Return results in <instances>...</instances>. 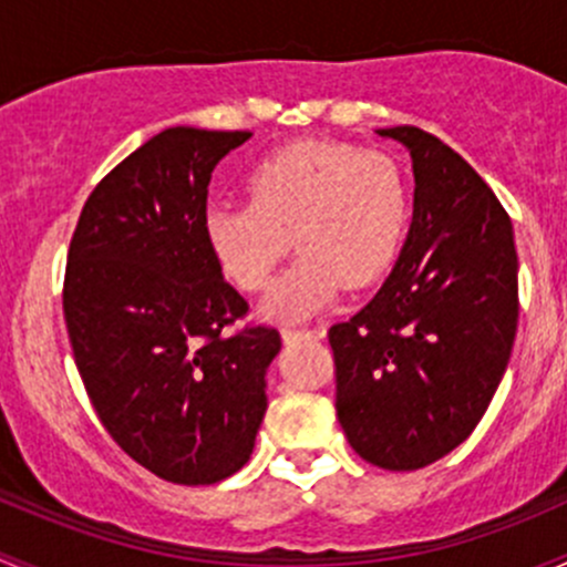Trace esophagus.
I'll return each mask as SVG.
<instances>
[{
  "label": "esophagus",
  "instance_id": "1",
  "mask_svg": "<svg viewBox=\"0 0 567 567\" xmlns=\"http://www.w3.org/2000/svg\"><path fill=\"white\" fill-rule=\"evenodd\" d=\"M281 336H284V343H297V341H317L322 332L319 330H295V327H286Z\"/></svg>",
  "mask_w": 567,
  "mask_h": 567
}]
</instances>
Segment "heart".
Instances as JSON below:
<instances>
[{"instance_id":"b5f03b06","label":"heart","mask_w":567,"mask_h":567,"mask_svg":"<svg viewBox=\"0 0 567 567\" xmlns=\"http://www.w3.org/2000/svg\"><path fill=\"white\" fill-rule=\"evenodd\" d=\"M248 202L215 204L204 235L215 261L243 291L267 289L289 250H300L261 313L306 322L343 286H369L390 270L410 224V194L393 157L308 138L250 168Z\"/></svg>"}]
</instances>
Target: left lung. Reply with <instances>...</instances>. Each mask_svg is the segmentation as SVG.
Returning <instances> with one entry per match:
<instances>
[{
  "mask_svg": "<svg viewBox=\"0 0 567 567\" xmlns=\"http://www.w3.org/2000/svg\"><path fill=\"white\" fill-rule=\"evenodd\" d=\"M412 157V224L393 272L330 327L349 445L390 472L429 466L475 431L518 322L513 224L475 168L412 125L382 127Z\"/></svg>",
  "mask_w": 567,
  "mask_h": 567,
  "instance_id": "1",
  "label": "left lung"
}]
</instances>
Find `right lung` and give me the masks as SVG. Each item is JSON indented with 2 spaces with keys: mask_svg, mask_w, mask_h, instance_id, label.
Returning <instances> with one entry per match:
<instances>
[{
  "mask_svg": "<svg viewBox=\"0 0 567 567\" xmlns=\"http://www.w3.org/2000/svg\"><path fill=\"white\" fill-rule=\"evenodd\" d=\"M248 131L166 127L101 179L65 270L75 369L111 440L163 481L207 486L254 453L267 412L272 327L248 311L204 235L213 168Z\"/></svg>",
  "mask_w": 567,
  "mask_h": 567,
  "instance_id": "add662e5",
  "label": "right lung"
}]
</instances>
